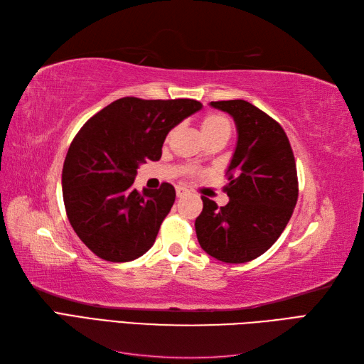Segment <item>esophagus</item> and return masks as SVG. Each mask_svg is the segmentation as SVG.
<instances>
[{
  "label": "esophagus",
  "instance_id": "1",
  "mask_svg": "<svg viewBox=\"0 0 364 364\" xmlns=\"http://www.w3.org/2000/svg\"><path fill=\"white\" fill-rule=\"evenodd\" d=\"M186 193H188V190L183 188V186H176V196L178 197H183Z\"/></svg>",
  "mask_w": 364,
  "mask_h": 364
}]
</instances>
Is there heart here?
<instances>
[{
  "label": "heart",
  "mask_w": 364,
  "mask_h": 364,
  "mask_svg": "<svg viewBox=\"0 0 364 364\" xmlns=\"http://www.w3.org/2000/svg\"><path fill=\"white\" fill-rule=\"evenodd\" d=\"M202 134L206 141L213 138H229L230 135V121L226 115L220 112H209L202 119ZM186 173H193V170H186Z\"/></svg>",
  "instance_id": "obj_1"
}]
</instances>
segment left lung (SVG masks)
I'll list each match as a JSON object with an SVG mask.
<instances>
[{"label":"left lung","instance_id":"8db88e82","mask_svg":"<svg viewBox=\"0 0 364 364\" xmlns=\"http://www.w3.org/2000/svg\"><path fill=\"white\" fill-rule=\"evenodd\" d=\"M234 117L238 142L226 171L225 206L202 196L196 218L202 249L218 261L240 264L261 257L287 226L299 196L289 136L277 119L245 100L211 102Z\"/></svg>","mask_w":364,"mask_h":364}]
</instances>
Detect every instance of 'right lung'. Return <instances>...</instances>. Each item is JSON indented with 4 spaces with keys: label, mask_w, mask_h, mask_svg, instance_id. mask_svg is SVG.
Segmentation results:
<instances>
[{
    "label": "right lung",
    "mask_w": 364,
    "mask_h": 364,
    "mask_svg": "<svg viewBox=\"0 0 364 364\" xmlns=\"http://www.w3.org/2000/svg\"><path fill=\"white\" fill-rule=\"evenodd\" d=\"M202 103L191 98L124 97L77 132L62 170V193L74 232L98 258L136 259L153 246L176 199L171 183L134 188L139 164L158 161L168 132Z\"/></svg>",
    "instance_id": "add662e5"
}]
</instances>
